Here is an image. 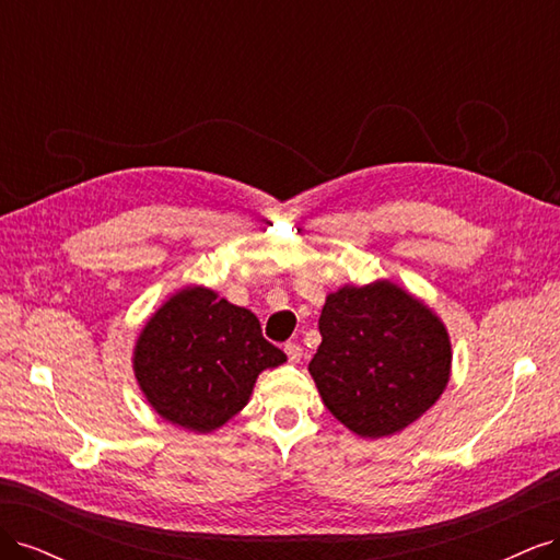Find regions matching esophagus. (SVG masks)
Wrapping results in <instances>:
<instances>
[{"label": "esophagus", "mask_w": 560, "mask_h": 560, "mask_svg": "<svg viewBox=\"0 0 560 560\" xmlns=\"http://www.w3.org/2000/svg\"><path fill=\"white\" fill-rule=\"evenodd\" d=\"M284 352H287V360L292 364H299L303 358V348L299 343H284Z\"/></svg>", "instance_id": "34e87169"}]
</instances>
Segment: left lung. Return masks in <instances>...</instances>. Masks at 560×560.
<instances>
[{
    "instance_id": "obj_1",
    "label": "left lung",
    "mask_w": 560,
    "mask_h": 560,
    "mask_svg": "<svg viewBox=\"0 0 560 560\" xmlns=\"http://www.w3.org/2000/svg\"><path fill=\"white\" fill-rule=\"evenodd\" d=\"M319 334L308 364L317 393L364 439L409 428L448 385L453 354L444 322L389 280L329 294Z\"/></svg>"
}]
</instances>
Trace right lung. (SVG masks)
Here are the masks:
<instances>
[{"label": "right lung", "mask_w": 560, "mask_h": 560, "mask_svg": "<svg viewBox=\"0 0 560 560\" xmlns=\"http://www.w3.org/2000/svg\"><path fill=\"white\" fill-rule=\"evenodd\" d=\"M287 362L257 315L186 287L149 317L132 352L135 378L154 411L173 425L212 432L243 411L264 369Z\"/></svg>", "instance_id": "1"}]
</instances>
